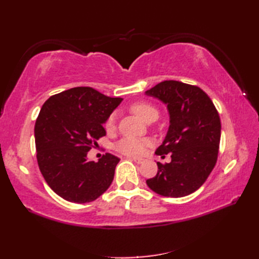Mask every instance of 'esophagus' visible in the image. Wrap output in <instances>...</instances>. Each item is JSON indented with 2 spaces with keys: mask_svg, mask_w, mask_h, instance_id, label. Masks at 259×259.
<instances>
[{
  "mask_svg": "<svg viewBox=\"0 0 259 259\" xmlns=\"http://www.w3.org/2000/svg\"><path fill=\"white\" fill-rule=\"evenodd\" d=\"M130 160H133V161H135L136 163H142L144 162V159H140V158H129Z\"/></svg>",
  "mask_w": 259,
  "mask_h": 259,
  "instance_id": "34e87169",
  "label": "esophagus"
}]
</instances>
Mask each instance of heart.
I'll return each mask as SVG.
<instances>
[{"instance_id":"b5f03b06","label":"heart","mask_w":259,"mask_h":259,"mask_svg":"<svg viewBox=\"0 0 259 259\" xmlns=\"http://www.w3.org/2000/svg\"><path fill=\"white\" fill-rule=\"evenodd\" d=\"M130 110L131 112L137 115V117H139L144 121H146L148 118L151 117L153 114L158 115L157 109L147 102H136L130 107ZM114 122H115V115L111 114L107 120L106 128L112 129L114 126ZM149 145H150V140L145 139V138H123L121 139L117 145H115V148H117V150L119 152L123 153V155L138 157V156L144 155L146 151V148Z\"/></svg>"}]
</instances>
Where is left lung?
Segmentation results:
<instances>
[{"label":"left lung","instance_id":"1","mask_svg":"<svg viewBox=\"0 0 259 259\" xmlns=\"http://www.w3.org/2000/svg\"><path fill=\"white\" fill-rule=\"evenodd\" d=\"M145 95L167 106L169 128L156 155L171 153V161L157 162V175L146 183L158 195L188 196L205 183L216 164L222 130L219 114L200 88L179 81L160 82Z\"/></svg>","mask_w":259,"mask_h":259}]
</instances>
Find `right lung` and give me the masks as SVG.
<instances>
[{"label": "right lung", "instance_id": "obj_1", "mask_svg": "<svg viewBox=\"0 0 259 259\" xmlns=\"http://www.w3.org/2000/svg\"><path fill=\"white\" fill-rule=\"evenodd\" d=\"M122 100L78 87L50 97L42 106L34 126L38 168L63 199L90 202L111 185L120 159L106 153L96 162L88 152L106 136L103 124Z\"/></svg>", "mask_w": 259, "mask_h": 259}]
</instances>
